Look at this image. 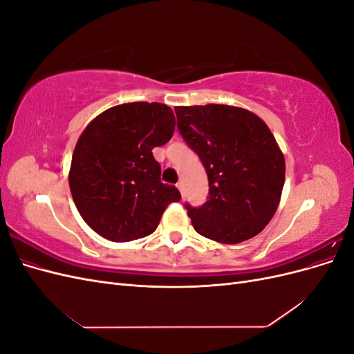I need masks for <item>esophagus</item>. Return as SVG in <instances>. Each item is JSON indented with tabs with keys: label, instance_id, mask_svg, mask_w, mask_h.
<instances>
[{
	"label": "esophagus",
	"instance_id": "34e87169",
	"mask_svg": "<svg viewBox=\"0 0 354 354\" xmlns=\"http://www.w3.org/2000/svg\"><path fill=\"white\" fill-rule=\"evenodd\" d=\"M177 187H178V190H180L181 196H185V186H183V183H181V181H178V183H177Z\"/></svg>",
	"mask_w": 354,
	"mask_h": 354
}]
</instances>
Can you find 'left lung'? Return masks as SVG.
I'll return each instance as SVG.
<instances>
[{
	"label": "left lung",
	"mask_w": 354,
	"mask_h": 354,
	"mask_svg": "<svg viewBox=\"0 0 354 354\" xmlns=\"http://www.w3.org/2000/svg\"><path fill=\"white\" fill-rule=\"evenodd\" d=\"M177 128L207 169L208 201L186 203L195 230L221 243L259 234L279 205L285 159L255 113L227 104L177 106Z\"/></svg>",
	"instance_id": "left-lung-1"
}]
</instances>
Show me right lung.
Segmentation results:
<instances>
[{
    "instance_id": "obj_1",
    "label": "right lung",
    "mask_w": 354,
    "mask_h": 354,
    "mask_svg": "<svg viewBox=\"0 0 354 354\" xmlns=\"http://www.w3.org/2000/svg\"><path fill=\"white\" fill-rule=\"evenodd\" d=\"M176 118L162 103L113 106L87 125L72 155L69 187L81 217L104 239L128 242L156 230L176 186L160 181L152 149L174 134Z\"/></svg>"
}]
</instances>
